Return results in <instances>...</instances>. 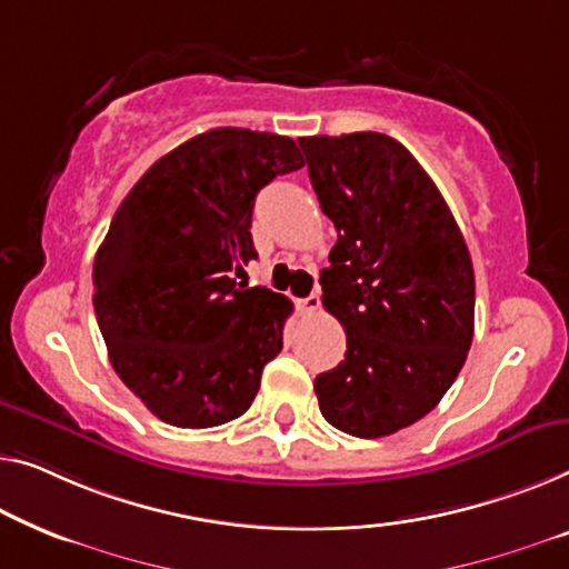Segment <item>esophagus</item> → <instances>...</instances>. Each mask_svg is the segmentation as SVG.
<instances>
[{
	"label": "esophagus",
	"instance_id": "esophagus-1",
	"mask_svg": "<svg viewBox=\"0 0 569 569\" xmlns=\"http://www.w3.org/2000/svg\"><path fill=\"white\" fill-rule=\"evenodd\" d=\"M296 307H299V311H303V313L319 311V307H321V296H319V291L309 293L307 299H299V301H296Z\"/></svg>",
	"mask_w": 569,
	"mask_h": 569
}]
</instances>
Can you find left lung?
<instances>
[{"label":"left lung","instance_id":"8db88e82","mask_svg":"<svg viewBox=\"0 0 569 569\" xmlns=\"http://www.w3.org/2000/svg\"><path fill=\"white\" fill-rule=\"evenodd\" d=\"M321 211L337 227L321 301L345 360L313 380L339 431L388 437L435 409L472 345L475 273L442 193L380 132L299 138Z\"/></svg>","mask_w":569,"mask_h":569}]
</instances>
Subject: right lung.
I'll return each mask as SVG.
<instances>
[{"mask_svg": "<svg viewBox=\"0 0 569 569\" xmlns=\"http://www.w3.org/2000/svg\"><path fill=\"white\" fill-rule=\"evenodd\" d=\"M301 166L291 138L217 127L156 160L117 209L94 260V311L117 376L160 421L242 417L283 350L293 303L232 273L258 258V191Z\"/></svg>", "mask_w": 569, "mask_h": 569, "instance_id": "obj_1", "label": "right lung"}]
</instances>
